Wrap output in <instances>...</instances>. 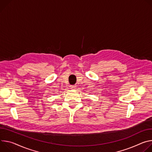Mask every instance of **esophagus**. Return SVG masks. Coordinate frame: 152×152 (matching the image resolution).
<instances>
[{
	"label": "esophagus",
	"mask_w": 152,
	"mask_h": 152,
	"mask_svg": "<svg viewBox=\"0 0 152 152\" xmlns=\"http://www.w3.org/2000/svg\"><path fill=\"white\" fill-rule=\"evenodd\" d=\"M76 86L75 85H71V86H70V88L71 89H75V88H76Z\"/></svg>",
	"instance_id": "34e87169"
}]
</instances>
